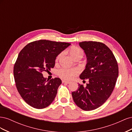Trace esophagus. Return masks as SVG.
<instances>
[{
  "label": "esophagus",
  "mask_w": 132,
  "mask_h": 132,
  "mask_svg": "<svg viewBox=\"0 0 132 132\" xmlns=\"http://www.w3.org/2000/svg\"><path fill=\"white\" fill-rule=\"evenodd\" d=\"M62 82H63V83H66V84H69V83H70L69 81L64 80H62Z\"/></svg>",
  "instance_id": "obj_1"
}]
</instances>
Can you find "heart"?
Returning a JSON list of instances; mask_svg holds the SVG:
<instances>
[{
	"mask_svg": "<svg viewBox=\"0 0 132 132\" xmlns=\"http://www.w3.org/2000/svg\"><path fill=\"white\" fill-rule=\"evenodd\" d=\"M70 53L71 57H74L76 55L79 54H82V50L79 47H73L70 51ZM61 54H60L57 57V59L60 57ZM78 71L76 69H69L66 68H63L59 70L58 74L60 77L62 78L69 80L72 78L74 75L77 74Z\"/></svg>",
	"mask_w": 132,
	"mask_h": 132,
	"instance_id": "heart-1",
	"label": "heart"
}]
</instances>
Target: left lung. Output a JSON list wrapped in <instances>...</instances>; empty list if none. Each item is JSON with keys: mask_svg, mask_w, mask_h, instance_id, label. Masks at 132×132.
I'll return each mask as SVG.
<instances>
[{"mask_svg": "<svg viewBox=\"0 0 132 132\" xmlns=\"http://www.w3.org/2000/svg\"><path fill=\"white\" fill-rule=\"evenodd\" d=\"M79 45L87 58L80 78L88 79L89 83L86 87L79 84L78 90L71 95L79 107L91 111L102 105L110 96L118 76V66L112 52L104 43L84 41Z\"/></svg>", "mask_w": 132, "mask_h": 132, "instance_id": "1", "label": "left lung"}]
</instances>
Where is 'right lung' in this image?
<instances>
[{
    "label": "right lung",
    "mask_w": 132,
    "mask_h": 132,
    "mask_svg": "<svg viewBox=\"0 0 132 132\" xmlns=\"http://www.w3.org/2000/svg\"><path fill=\"white\" fill-rule=\"evenodd\" d=\"M70 43L45 39L31 42L19 53L14 67V76L19 93L28 105L42 109L53 101L61 80H47L43 71L51 70L57 55Z\"/></svg>",
    "instance_id": "obj_1"
}]
</instances>
